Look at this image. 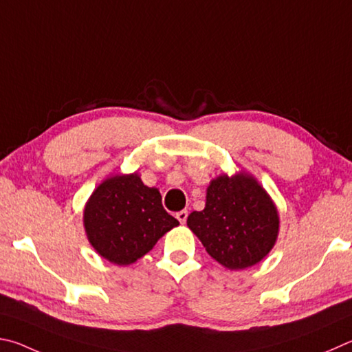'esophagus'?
<instances>
[{
	"instance_id": "obj_1",
	"label": "esophagus",
	"mask_w": 352,
	"mask_h": 352,
	"mask_svg": "<svg viewBox=\"0 0 352 352\" xmlns=\"http://www.w3.org/2000/svg\"><path fill=\"white\" fill-rule=\"evenodd\" d=\"M187 217H188V212H187V210H181V212H177V213H176V218L179 219V223H181V224H186Z\"/></svg>"
}]
</instances>
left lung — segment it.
<instances>
[{
  "mask_svg": "<svg viewBox=\"0 0 352 352\" xmlns=\"http://www.w3.org/2000/svg\"><path fill=\"white\" fill-rule=\"evenodd\" d=\"M278 224L274 202L245 173L213 179L206 208L190 213L187 219L207 254L230 270L260 263L274 248Z\"/></svg>",
  "mask_w": 352,
  "mask_h": 352,
  "instance_id": "8db88e82",
  "label": "left lung"
}]
</instances>
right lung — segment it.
I'll use <instances>...</instances> for the list:
<instances>
[{
    "instance_id": "1",
    "label": "right lung",
    "mask_w": 352,
    "mask_h": 352,
    "mask_svg": "<svg viewBox=\"0 0 352 352\" xmlns=\"http://www.w3.org/2000/svg\"><path fill=\"white\" fill-rule=\"evenodd\" d=\"M89 243L108 261L128 266L148 254L179 221L166 213L157 188L135 175H117L96 188L85 207Z\"/></svg>"
}]
</instances>
